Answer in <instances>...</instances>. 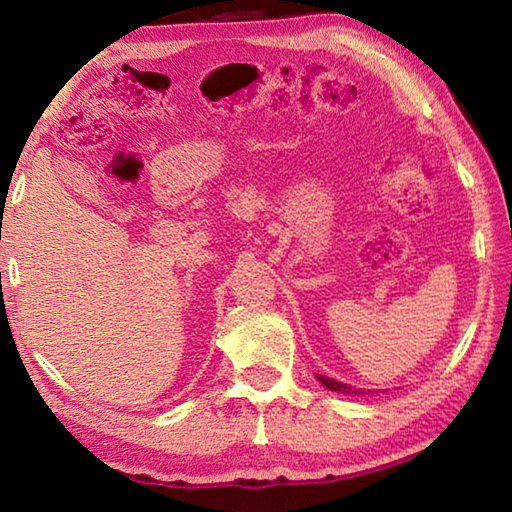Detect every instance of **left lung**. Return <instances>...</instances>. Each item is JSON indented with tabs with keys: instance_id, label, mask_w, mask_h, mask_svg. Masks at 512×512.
Returning <instances> with one entry per match:
<instances>
[{
	"instance_id": "left-lung-1",
	"label": "left lung",
	"mask_w": 512,
	"mask_h": 512,
	"mask_svg": "<svg viewBox=\"0 0 512 512\" xmlns=\"http://www.w3.org/2000/svg\"><path fill=\"white\" fill-rule=\"evenodd\" d=\"M318 379H320V384L329 388V391H339V393H348V395H359V393H363V391H359V388H350V386L341 384V381H334V379L323 377V375H318Z\"/></svg>"
}]
</instances>
